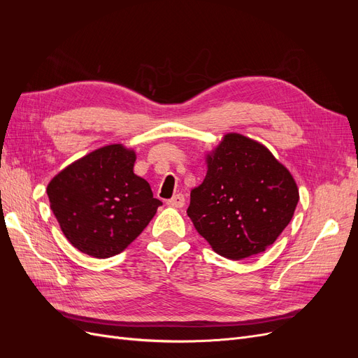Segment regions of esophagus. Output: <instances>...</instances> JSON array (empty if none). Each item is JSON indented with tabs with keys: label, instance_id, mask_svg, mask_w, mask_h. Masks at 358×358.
Returning <instances> with one entry per match:
<instances>
[{
	"label": "esophagus",
	"instance_id": "1",
	"mask_svg": "<svg viewBox=\"0 0 358 358\" xmlns=\"http://www.w3.org/2000/svg\"><path fill=\"white\" fill-rule=\"evenodd\" d=\"M167 204L171 206V208L180 209V208H183V204H185V197H183L182 194H176L175 197H171V199L167 201Z\"/></svg>",
	"mask_w": 358,
	"mask_h": 358
}]
</instances>
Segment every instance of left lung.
Wrapping results in <instances>:
<instances>
[{"mask_svg": "<svg viewBox=\"0 0 358 358\" xmlns=\"http://www.w3.org/2000/svg\"><path fill=\"white\" fill-rule=\"evenodd\" d=\"M208 173L187 210L213 251L229 259L264 252L294 215L299 188L262 143L225 134L206 157Z\"/></svg>", "mask_w": 358, "mask_h": 358, "instance_id": "8db88e82", "label": "left lung"}]
</instances>
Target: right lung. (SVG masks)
<instances>
[{
  "label": "right lung",
  "instance_id": "right-lung-1",
  "mask_svg": "<svg viewBox=\"0 0 358 358\" xmlns=\"http://www.w3.org/2000/svg\"><path fill=\"white\" fill-rule=\"evenodd\" d=\"M136 152L103 146L59 171L48 185L50 209L67 241L95 258L121 254L162 203L133 167Z\"/></svg>",
  "mask_w": 358,
  "mask_h": 358
}]
</instances>
